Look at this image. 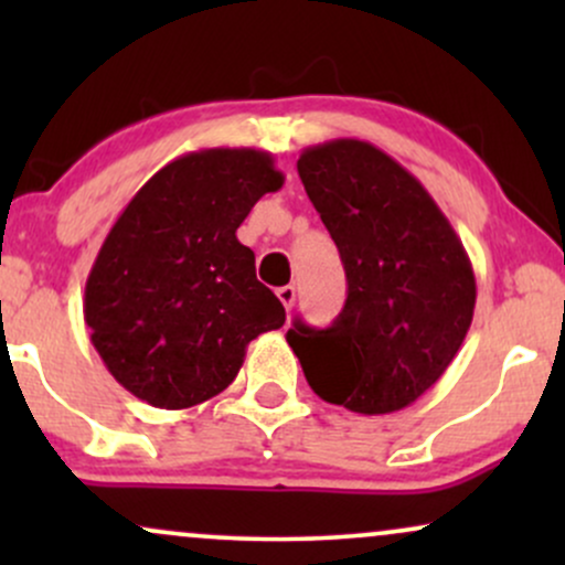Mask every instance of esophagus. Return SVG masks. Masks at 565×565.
<instances>
[{
	"label": "esophagus",
	"instance_id": "esophagus-1",
	"mask_svg": "<svg viewBox=\"0 0 565 565\" xmlns=\"http://www.w3.org/2000/svg\"><path fill=\"white\" fill-rule=\"evenodd\" d=\"M276 295H278V300H281L284 308L291 310V305H295V300H297V289L291 287V284H287V287H278Z\"/></svg>",
	"mask_w": 565,
	"mask_h": 565
}]
</instances>
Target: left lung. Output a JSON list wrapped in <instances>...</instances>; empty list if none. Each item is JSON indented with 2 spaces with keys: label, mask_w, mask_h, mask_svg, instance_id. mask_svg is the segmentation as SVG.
<instances>
[{
  "label": "left lung",
  "mask_w": 565,
  "mask_h": 565,
  "mask_svg": "<svg viewBox=\"0 0 565 565\" xmlns=\"http://www.w3.org/2000/svg\"><path fill=\"white\" fill-rule=\"evenodd\" d=\"M297 172L340 249L348 300L332 327L295 321L287 342L329 404L406 408L444 377L472 323L468 252L425 185L372 142L310 146Z\"/></svg>",
  "instance_id": "8db88e82"
}]
</instances>
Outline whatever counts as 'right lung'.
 Returning <instances> with one entry per match:
<instances>
[{
    "mask_svg": "<svg viewBox=\"0 0 565 565\" xmlns=\"http://www.w3.org/2000/svg\"><path fill=\"white\" fill-rule=\"evenodd\" d=\"M284 185L257 148H201L153 174L116 217L84 287V323L111 377L159 408L223 393L246 345L287 321L238 225Z\"/></svg>",
    "mask_w": 565,
    "mask_h": 565,
    "instance_id": "right-lung-1",
    "label": "right lung"
}]
</instances>
